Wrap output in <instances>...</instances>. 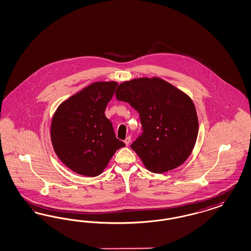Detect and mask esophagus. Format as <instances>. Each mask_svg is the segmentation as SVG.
Returning a JSON list of instances; mask_svg holds the SVG:
<instances>
[{
	"instance_id": "1",
	"label": "esophagus",
	"mask_w": 251,
	"mask_h": 251,
	"mask_svg": "<svg viewBox=\"0 0 251 251\" xmlns=\"http://www.w3.org/2000/svg\"><path fill=\"white\" fill-rule=\"evenodd\" d=\"M124 143H125V145L128 147L129 146V144L130 143V137H127V138L124 140Z\"/></svg>"
}]
</instances>
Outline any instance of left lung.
Returning <instances> with one entry per match:
<instances>
[{"instance_id":"obj_1","label":"left lung","mask_w":251,"mask_h":251,"mask_svg":"<svg viewBox=\"0 0 251 251\" xmlns=\"http://www.w3.org/2000/svg\"><path fill=\"white\" fill-rule=\"evenodd\" d=\"M116 98L137 110L143 132L131 144L148 171L166 173L190 156L199 133L195 104L161 78H134L118 87Z\"/></svg>"}]
</instances>
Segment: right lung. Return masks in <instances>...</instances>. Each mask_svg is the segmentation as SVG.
Returning <instances> with one entry per match:
<instances>
[{"label":"right lung","mask_w":251,"mask_h":251,"mask_svg":"<svg viewBox=\"0 0 251 251\" xmlns=\"http://www.w3.org/2000/svg\"><path fill=\"white\" fill-rule=\"evenodd\" d=\"M117 85L115 81L95 82L64 101L52 117L54 152L78 174L98 176L115 152L125 147L116 138L112 123L104 115Z\"/></svg>","instance_id":"add662e5"}]
</instances>
